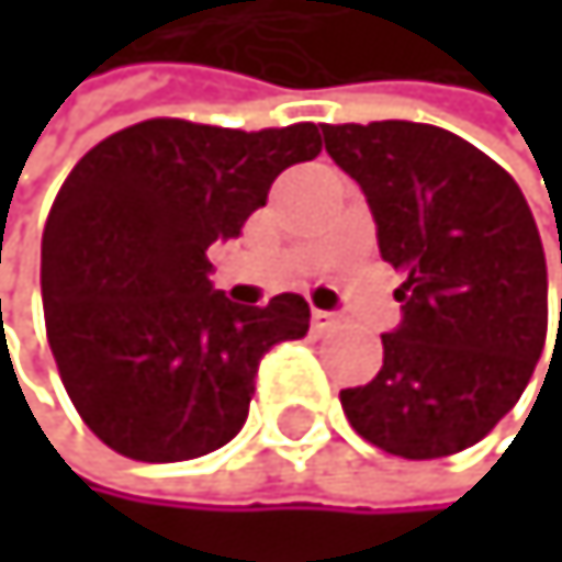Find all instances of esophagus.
<instances>
[{
	"label": "esophagus",
	"mask_w": 562,
	"mask_h": 562,
	"mask_svg": "<svg viewBox=\"0 0 562 562\" xmlns=\"http://www.w3.org/2000/svg\"><path fill=\"white\" fill-rule=\"evenodd\" d=\"M313 323H316V330H327L337 323V316L330 310H313Z\"/></svg>",
	"instance_id": "obj_1"
}]
</instances>
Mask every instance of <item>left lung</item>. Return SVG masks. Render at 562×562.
I'll return each mask as SVG.
<instances>
[{
    "instance_id": "left-lung-1",
    "label": "left lung",
    "mask_w": 562,
    "mask_h": 562,
    "mask_svg": "<svg viewBox=\"0 0 562 562\" xmlns=\"http://www.w3.org/2000/svg\"><path fill=\"white\" fill-rule=\"evenodd\" d=\"M323 144L371 205L381 259L404 276L384 367L340 391L344 415L391 456H456L509 415L547 344L532 212L509 171L431 124H323Z\"/></svg>"
}]
</instances>
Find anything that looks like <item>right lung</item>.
Returning <instances> with one entry per match:
<instances>
[{"label":"right lung","mask_w":562,"mask_h":562,"mask_svg":"<svg viewBox=\"0 0 562 562\" xmlns=\"http://www.w3.org/2000/svg\"><path fill=\"white\" fill-rule=\"evenodd\" d=\"M319 127L232 131L140 121L90 147L43 228V313L87 428L137 462H188L243 431L269 347L310 330L279 293L239 306L212 286L209 246L235 239Z\"/></svg>","instance_id":"right-lung-1"}]
</instances>
